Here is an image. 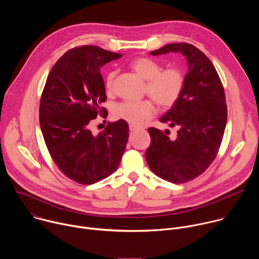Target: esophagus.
<instances>
[{
    "label": "esophagus",
    "instance_id": "obj_1",
    "mask_svg": "<svg viewBox=\"0 0 259 259\" xmlns=\"http://www.w3.org/2000/svg\"><path fill=\"white\" fill-rule=\"evenodd\" d=\"M129 129H130V131H132V132L140 130V128H139V127H137V126H134V125H130V126H129Z\"/></svg>",
    "mask_w": 259,
    "mask_h": 259
}]
</instances>
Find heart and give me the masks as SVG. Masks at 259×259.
<instances>
[{
	"label": "heart",
	"instance_id": "b5f03b06",
	"mask_svg": "<svg viewBox=\"0 0 259 259\" xmlns=\"http://www.w3.org/2000/svg\"><path fill=\"white\" fill-rule=\"evenodd\" d=\"M131 68L146 81L145 93L150 95L156 103L168 109L180 98L184 88V75L178 67L162 69L157 60L140 56L130 62ZM117 72L109 71L105 79V87L108 91L113 89ZM156 114V106L150 99L142 101H123L115 108V117L134 126H142L149 122Z\"/></svg>",
	"mask_w": 259,
	"mask_h": 259
}]
</instances>
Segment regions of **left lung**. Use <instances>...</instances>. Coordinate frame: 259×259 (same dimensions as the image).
<instances>
[{
    "label": "left lung",
    "mask_w": 259,
    "mask_h": 259,
    "mask_svg": "<svg viewBox=\"0 0 259 259\" xmlns=\"http://www.w3.org/2000/svg\"><path fill=\"white\" fill-rule=\"evenodd\" d=\"M179 52L186 56L189 71L178 101L160 119L178 127L169 137L157 128H149L152 143L145 152L146 162L160 178L184 183L201 175L214 161L223 141L228 108L223 83L210 59L188 43L168 44L151 52L161 55Z\"/></svg>",
    "instance_id": "obj_1"
}]
</instances>
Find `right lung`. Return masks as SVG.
Segmentation results:
<instances>
[{"mask_svg": "<svg viewBox=\"0 0 259 259\" xmlns=\"http://www.w3.org/2000/svg\"><path fill=\"white\" fill-rule=\"evenodd\" d=\"M122 57L96 46L64 53L50 70L40 101V126L54 163L69 179L96 183L119 167L129 137L127 122L107 123L92 134V122L107 117L100 67Z\"/></svg>", "mask_w": 259, "mask_h": 259, "instance_id": "right-lung-1", "label": "right lung"}]
</instances>
